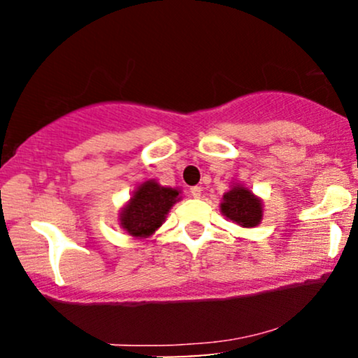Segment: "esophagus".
Segmentation results:
<instances>
[{"label": "esophagus", "instance_id": "obj_1", "mask_svg": "<svg viewBox=\"0 0 358 358\" xmlns=\"http://www.w3.org/2000/svg\"><path fill=\"white\" fill-rule=\"evenodd\" d=\"M190 193L193 199H200V195H202V188L200 187H192L190 188Z\"/></svg>", "mask_w": 358, "mask_h": 358}]
</instances>
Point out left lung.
Masks as SVG:
<instances>
[{
  "instance_id": "1",
  "label": "left lung",
  "mask_w": 358,
  "mask_h": 358,
  "mask_svg": "<svg viewBox=\"0 0 358 358\" xmlns=\"http://www.w3.org/2000/svg\"><path fill=\"white\" fill-rule=\"evenodd\" d=\"M220 212L227 220L244 229L257 227L264 215L262 200L254 195L242 183H232L231 190L225 192L220 202Z\"/></svg>"
}]
</instances>
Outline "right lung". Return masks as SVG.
I'll return each mask as SVG.
<instances>
[{
    "label": "right lung",
    "mask_w": 358,
    "mask_h": 358,
    "mask_svg": "<svg viewBox=\"0 0 358 358\" xmlns=\"http://www.w3.org/2000/svg\"><path fill=\"white\" fill-rule=\"evenodd\" d=\"M182 190L146 180L134 188L131 199L119 210V227L134 239H148L166 220L168 212L182 200Z\"/></svg>",
    "instance_id": "right-lung-1"
}]
</instances>
